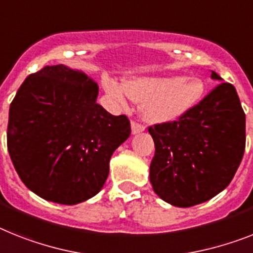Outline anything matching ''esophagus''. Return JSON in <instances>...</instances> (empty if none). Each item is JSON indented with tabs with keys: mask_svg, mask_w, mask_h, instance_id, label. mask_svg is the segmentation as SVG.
Returning a JSON list of instances; mask_svg holds the SVG:
<instances>
[{
	"mask_svg": "<svg viewBox=\"0 0 253 253\" xmlns=\"http://www.w3.org/2000/svg\"><path fill=\"white\" fill-rule=\"evenodd\" d=\"M145 130V126L138 123H131V134H138V133H142V131Z\"/></svg>",
	"mask_w": 253,
	"mask_h": 253,
	"instance_id": "obj_1",
	"label": "esophagus"
}]
</instances>
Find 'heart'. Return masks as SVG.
Wrapping results in <instances>:
<instances>
[{
  "mask_svg": "<svg viewBox=\"0 0 253 253\" xmlns=\"http://www.w3.org/2000/svg\"><path fill=\"white\" fill-rule=\"evenodd\" d=\"M106 89L115 99L125 103L129 98L142 101L141 112L146 122H174L190 112L203 99L206 84L197 76H130L119 84L106 81Z\"/></svg>",
  "mask_w": 253,
  "mask_h": 253,
  "instance_id": "obj_1",
  "label": "heart"
}]
</instances>
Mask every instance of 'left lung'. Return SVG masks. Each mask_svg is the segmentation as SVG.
Here are the masks:
<instances>
[{"instance_id":"8db88e82","label":"left lung","mask_w":253,"mask_h":253,"mask_svg":"<svg viewBox=\"0 0 253 253\" xmlns=\"http://www.w3.org/2000/svg\"><path fill=\"white\" fill-rule=\"evenodd\" d=\"M221 81L177 122L150 126L155 155L152 189L164 202L187 208L212 199L229 186L246 147V115L237 90Z\"/></svg>"}]
</instances>
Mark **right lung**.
I'll return each instance as SVG.
<instances>
[{"instance_id": "add662e5", "label": "right lung", "mask_w": 253, "mask_h": 253, "mask_svg": "<svg viewBox=\"0 0 253 253\" xmlns=\"http://www.w3.org/2000/svg\"><path fill=\"white\" fill-rule=\"evenodd\" d=\"M97 83L64 64L29 75L9 110L7 150L31 191L74 206L97 195L110 159L130 135L125 115L97 103Z\"/></svg>"}]
</instances>
